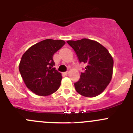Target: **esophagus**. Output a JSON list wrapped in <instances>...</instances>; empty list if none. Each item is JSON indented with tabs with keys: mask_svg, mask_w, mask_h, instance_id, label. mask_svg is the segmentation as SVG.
I'll return each mask as SVG.
<instances>
[{
	"mask_svg": "<svg viewBox=\"0 0 133 133\" xmlns=\"http://www.w3.org/2000/svg\"><path fill=\"white\" fill-rule=\"evenodd\" d=\"M64 75H68V71H66V72H64Z\"/></svg>",
	"mask_w": 133,
	"mask_h": 133,
	"instance_id": "esophagus-1",
	"label": "esophagus"
}]
</instances>
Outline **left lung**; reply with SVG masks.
Segmentation results:
<instances>
[{
  "mask_svg": "<svg viewBox=\"0 0 133 133\" xmlns=\"http://www.w3.org/2000/svg\"><path fill=\"white\" fill-rule=\"evenodd\" d=\"M67 42L74 49L80 63L86 65L80 78L74 84L76 91L85 97L101 94L112 75L113 59L108 49L98 42L88 38Z\"/></svg>",
  "mask_w": 133,
  "mask_h": 133,
  "instance_id": "obj_1",
  "label": "left lung"
}]
</instances>
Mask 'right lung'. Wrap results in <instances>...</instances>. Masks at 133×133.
Returning <instances> with one entry per match:
<instances>
[{"mask_svg":"<svg viewBox=\"0 0 133 133\" xmlns=\"http://www.w3.org/2000/svg\"><path fill=\"white\" fill-rule=\"evenodd\" d=\"M65 43L62 40H44L22 55L19 71L27 88L37 95L48 96L58 90L62 75L53 68V57Z\"/></svg>","mask_w":133,"mask_h":133,"instance_id":"obj_1","label":"right lung"}]
</instances>
